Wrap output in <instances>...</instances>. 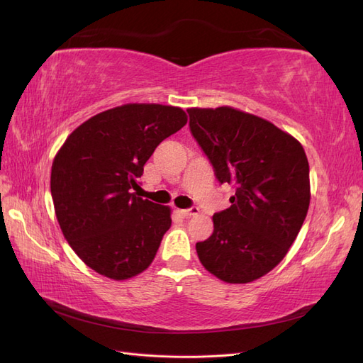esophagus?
Segmentation results:
<instances>
[{
  "mask_svg": "<svg viewBox=\"0 0 363 363\" xmlns=\"http://www.w3.org/2000/svg\"><path fill=\"white\" fill-rule=\"evenodd\" d=\"M199 212H200V211H199V207L180 208V211H179V213H180V215H183V216H194V215H196Z\"/></svg>",
  "mask_w": 363,
  "mask_h": 363,
  "instance_id": "obj_1",
  "label": "esophagus"
}]
</instances>
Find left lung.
Masks as SVG:
<instances>
[{
	"label": "left lung",
	"mask_w": 363,
	"mask_h": 363,
	"mask_svg": "<svg viewBox=\"0 0 363 363\" xmlns=\"http://www.w3.org/2000/svg\"><path fill=\"white\" fill-rule=\"evenodd\" d=\"M189 127L219 183L235 186L213 233L196 242L201 265L225 283H250L286 256L311 203L303 145L269 121L238 108L191 107Z\"/></svg>",
	"instance_id": "left-lung-1"
}]
</instances>
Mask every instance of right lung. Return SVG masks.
I'll return each instance as SVG.
<instances>
[{"label":"right lung","mask_w":363,"mask_h":363,"mask_svg":"<svg viewBox=\"0 0 363 363\" xmlns=\"http://www.w3.org/2000/svg\"><path fill=\"white\" fill-rule=\"evenodd\" d=\"M188 115L163 104L128 103L77 127L51 167L62 233L87 267L112 280L145 271L171 227V208L135 192L144 164Z\"/></svg>","instance_id":"right-lung-1"}]
</instances>
